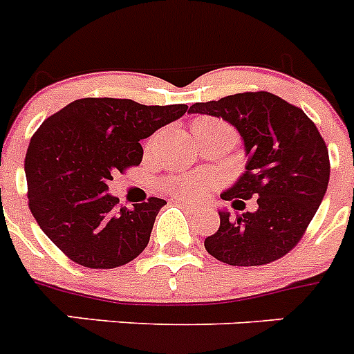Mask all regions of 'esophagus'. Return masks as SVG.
<instances>
[{"instance_id":"34e87169","label":"esophagus","mask_w":354,"mask_h":354,"mask_svg":"<svg viewBox=\"0 0 354 354\" xmlns=\"http://www.w3.org/2000/svg\"><path fill=\"white\" fill-rule=\"evenodd\" d=\"M174 203H176V205H180V207L187 208V210H190V212H198L199 208H201V207H198V205H194V203L185 201V199H174Z\"/></svg>"}]
</instances>
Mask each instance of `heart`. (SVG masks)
<instances>
[{
  "mask_svg": "<svg viewBox=\"0 0 354 354\" xmlns=\"http://www.w3.org/2000/svg\"><path fill=\"white\" fill-rule=\"evenodd\" d=\"M194 126H224V122L212 118H203L194 122ZM208 181L203 176H190V174H180L167 180V189L171 194L181 196V198H194L207 189Z\"/></svg>",
  "mask_w": 354,
  "mask_h": 354,
  "instance_id": "heart-1",
  "label": "heart"
}]
</instances>
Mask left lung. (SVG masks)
Returning a JSON list of instances; mask_svg holds the SVG:
<instances>
[{
	"label": "left lung",
	"mask_w": 354,
	"mask_h": 354,
	"mask_svg": "<svg viewBox=\"0 0 354 354\" xmlns=\"http://www.w3.org/2000/svg\"><path fill=\"white\" fill-rule=\"evenodd\" d=\"M190 113L228 121L244 140L245 171L221 194L235 210L257 198V210L230 215L205 239L214 258L230 266H266L301 241L330 181L328 147L305 112L270 92H242L196 103Z\"/></svg>",
	"instance_id": "1"
}]
</instances>
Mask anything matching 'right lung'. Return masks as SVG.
I'll use <instances>...</instances> for the list:
<instances>
[{
  "label": "right lung",
  "mask_w": 354,
  "mask_h": 354,
  "mask_svg": "<svg viewBox=\"0 0 354 354\" xmlns=\"http://www.w3.org/2000/svg\"><path fill=\"white\" fill-rule=\"evenodd\" d=\"M187 104H140L115 97L76 100L46 119L30 140L28 205L48 239L91 269L124 266L146 250L165 201L118 208L112 174L142 162L140 140L180 119Z\"/></svg>",
  "instance_id": "obj_1"
}]
</instances>
